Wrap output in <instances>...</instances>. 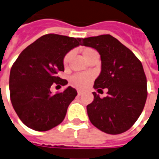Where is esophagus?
<instances>
[{
	"mask_svg": "<svg viewBox=\"0 0 159 159\" xmlns=\"http://www.w3.org/2000/svg\"><path fill=\"white\" fill-rule=\"evenodd\" d=\"M82 94H83V92H82L81 90H78V95H79V96L82 95Z\"/></svg>",
	"mask_w": 159,
	"mask_h": 159,
	"instance_id": "1",
	"label": "esophagus"
}]
</instances>
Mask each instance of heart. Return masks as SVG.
Wrapping results in <instances>:
<instances>
[{
    "label": "heart",
    "mask_w": 159,
    "mask_h": 159,
    "mask_svg": "<svg viewBox=\"0 0 159 159\" xmlns=\"http://www.w3.org/2000/svg\"><path fill=\"white\" fill-rule=\"evenodd\" d=\"M95 54H98L97 52L91 48H85L82 50V55L86 61L90 59ZM72 55L73 52H69L68 53H66V55L64 56L63 63H64V65L65 67L69 65V63L72 58ZM92 79L93 75L91 74H77V75H73L70 81H71V84L76 88L84 89L89 84V82L92 80Z\"/></svg>",
    "instance_id": "b5f03b06"
}]
</instances>
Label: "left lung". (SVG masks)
<instances>
[{
  "mask_svg": "<svg viewBox=\"0 0 159 159\" xmlns=\"http://www.w3.org/2000/svg\"><path fill=\"white\" fill-rule=\"evenodd\" d=\"M101 55V72L95 89H108L101 99L93 92L94 101L87 106L90 122L108 134L130 129L143 111L147 96V78L143 64L131 50L109 34L81 39Z\"/></svg>",
  "mask_w": 159,
  "mask_h": 159,
  "instance_id": "8db88e82",
  "label": "left lung"
}]
</instances>
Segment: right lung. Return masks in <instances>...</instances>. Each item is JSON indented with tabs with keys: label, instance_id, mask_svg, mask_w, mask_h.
I'll list each match as a JSON object with an SVG mask.
<instances>
[{
	"label": "right lung",
	"instance_id": "add662e5",
	"mask_svg": "<svg viewBox=\"0 0 159 159\" xmlns=\"http://www.w3.org/2000/svg\"><path fill=\"white\" fill-rule=\"evenodd\" d=\"M80 41L46 34L27 46L13 64L9 79L11 101L20 120L31 129L45 132L64 120L77 91L69 86L52 95L50 88L53 84L59 87L68 84L57 74L64 70V56Z\"/></svg>",
	"mask_w": 159,
	"mask_h": 159
}]
</instances>
